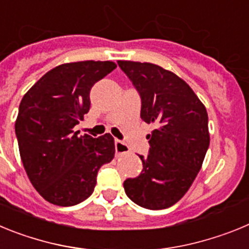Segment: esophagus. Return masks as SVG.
<instances>
[{
	"label": "esophagus",
	"instance_id": "esophagus-1",
	"mask_svg": "<svg viewBox=\"0 0 249 249\" xmlns=\"http://www.w3.org/2000/svg\"><path fill=\"white\" fill-rule=\"evenodd\" d=\"M114 146H116V153H117V155H126V153L129 152V148L127 147V144L120 140H116Z\"/></svg>",
	"mask_w": 249,
	"mask_h": 249
}]
</instances>
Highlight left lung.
I'll return each mask as SVG.
<instances>
[{"instance_id": "left-lung-1", "label": "left lung", "mask_w": 249, "mask_h": 249, "mask_svg": "<svg viewBox=\"0 0 249 249\" xmlns=\"http://www.w3.org/2000/svg\"><path fill=\"white\" fill-rule=\"evenodd\" d=\"M142 101L141 118L155 129L143 169L123 187L131 201L148 210H164L190 190L210 146L208 114L181 77L148 62L118 61Z\"/></svg>"}]
</instances>
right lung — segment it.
<instances>
[{
    "label": "right lung",
    "mask_w": 249,
    "mask_h": 249,
    "mask_svg": "<svg viewBox=\"0 0 249 249\" xmlns=\"http://www.w3.org/2000/svg\"><path fill=\"white\" fill-rule=\"evenodd\" d=\"M117 65L112 61L63 63L43 74L19 103L15 123L28 178L46 201L70 207L93 193L98 169L114 157L109 133L77 136L89 111V91Z\"/></svg>",
    "instance_id": "1"
}]
</instances>
